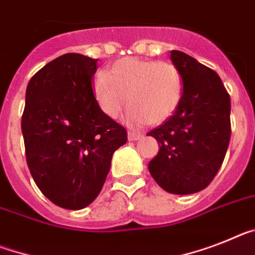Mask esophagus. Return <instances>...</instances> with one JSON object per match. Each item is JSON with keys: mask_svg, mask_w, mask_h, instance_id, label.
I'll list each match as a JSON object with an SVG mask.
<instances>
[{"mask_svg": "<svg viewBox=\"0 0 255 255\" xmlns=\"http://www.w3.org/2000/svg\"><path fill=\"white\" fill-rule=\"evenodd\" d=\"M141 137H142V134L138 133V132H133V131L128 132V140H129V141L140 140Z\"/></svg>", "mask_w": 255, "mask_h": 255, "instance_id": "obj_1", "label": "esophagus"}]
</instances>
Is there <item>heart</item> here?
<instances>
[{
  "mask_svg": "<svg viewBox=\"0 0 255 255\" xmlns=\"http://www.w3.org/2000/svg\"><path fill=\"white\" fill-rule=\"evenodd\" d=\"M98 106L111 119L126 104L131 124H160L176 111L183 96V79L176 66L166 61L127 57L114 62L93 80Z\"/></svg>",
  "mask_w": 255,
  "mask_h": 255,
  "instance_id": "b5f03b06",
  "label": "heart"
}]
</instances>
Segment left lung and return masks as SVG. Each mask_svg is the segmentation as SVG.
Instances as JSON below:
<instances>
[{
  "label": "left lung",
  "instance_id": "left-lung-1",
  "mask_svg": "<svg viewBox=\"0 0 255 255\" xmlns=\"http://www.w3.org/2000/svg\"><path fill=\"white\" fill-rule=\"evenodd\" d=\"M171 61L183 79V96L174 115L147 136L159 151L147 168L162 189L192 194L213 181L231 138V100L219 75L183 51Z\"/></svg>",
  "mask_w": 255,
  "mask_h": 255
}]
</instances>
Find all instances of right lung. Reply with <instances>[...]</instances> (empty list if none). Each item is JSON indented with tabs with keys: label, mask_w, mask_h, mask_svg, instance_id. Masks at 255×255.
<instances>
[{
	"label": "right lung",
	"mask_w": 255,
	"mask_h": 255,
	"mask_svg": "<svg viewBox=\"0 0 255 255\" xmlns=\"http://www.w3.org/2000/svg\"><path fill=\"white\" fill-rule=\"evenodd\" d=\"M98 59L67 53L29 80L22 117L25 158L38 189L57 206L80 210L96 200L111 158L127 142L123 126L96 101Z\"/></svg>",
	"instance_id": "obj_1"
}]
</instances>
